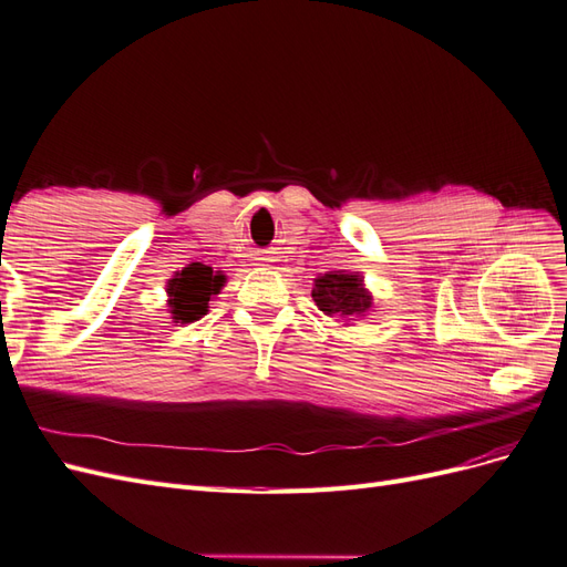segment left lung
Wrapping results in <instances>:
<instances>
[{"label": "left lung", "instance_id": "8db88e82", "mask_svg": "<svg viewBox=\"0 0 567 567\" xmlns=\"http://www.w3.org/2000/svg\"><path fill=\"white\" fill-rule=\"evenodd\" d=\"M312 298L321 312L329 317H362L371 307V296L364 290L359 274L329 271L315 281Z\"/></svg>", "mask_w": 567, "mask_h": 567}]
</instances>
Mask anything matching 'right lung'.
<instances>
[{
    "label": "right lung",
    "mask_w": 567,
    "mask_h": 567,
    "mask_svg": "<svg viewBox=\"0 0 567 567\" xmlns=\"http://www.w3.org/2000/svg\"><path fill=\"white\" fill-rule=\"evenodd\" d=\"M225 277L213 274L210 267L194 262L184 267L175 279H169L167 293L169 307H173V319L182 323H192L208 312V302L215 293H219Z\"/></svg>",
    "instance_id": "add662e5"
}]
</instances>
